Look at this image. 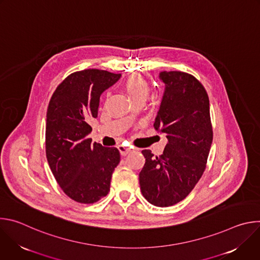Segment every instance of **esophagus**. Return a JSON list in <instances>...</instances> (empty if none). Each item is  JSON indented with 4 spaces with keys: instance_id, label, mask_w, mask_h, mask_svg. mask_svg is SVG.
<instances>
[{
    "instance_id": "esophagus-1",
    "label": "esophagus",
    "mask_w": 260,
    "mask_h": 260,
    "mask_svg": "<svg viewBox=\"0 0 260 260\" xmlns=\"http://www.w3.org/2000/svg\"><path fill=\"white\" fill-rule=\"evenodd\" d=\"M117 148H118V150H119V152H120L121 155H126L127 153L131 152V148L124 147L123 145H119Z\"/></svg>"
}]
</instances>
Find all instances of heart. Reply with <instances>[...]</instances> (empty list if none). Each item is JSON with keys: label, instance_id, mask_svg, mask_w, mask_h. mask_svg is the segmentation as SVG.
Wrapping results in <instances>:
<instances>
[{"label": "heart", "instance_id": "1", "mask_svg": "<svg viewBox=\"0 0 260 260\" xmlns=\"http://www.w3.org/2000/svg\"><path fill=\"white\" fill-rule=\"evenodd\" d=\"M122 86L134 102L140 100L144 101L150 90L149 82L141 74L138 73H132L127 75L123 80Z\"/></svg>", "mask_w": 260, "mask_h": 260}]
</instances>
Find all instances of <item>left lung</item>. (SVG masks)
<instances>
[{
    "mask_svg": "<svg viewBox=\"0 0 260 260\" xmlns=\"http://www.w3.org/2000/svg\"><path fill=\"white\" fill-rule=\"evenodd\" d=\"M159 78L165 94L154 127L168 139L164 153L146 158L139 174L143 197L156 207H170L186 198L203 176L213 127L210 103L204 85L192 75L180 71H164Z\"/></svg>",
    "mask_w": 260,
    "mask_h": 260,
    "instance_id": "left-lung-1",
    "label": "left lung"
}]
</instances>
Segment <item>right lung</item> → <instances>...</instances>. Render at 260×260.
I'll return each mask as SVG.
<instances>
[{"mask_svg": "<svg viewBox=\"0 0 260 260\" xmlns=\"http://www.w3.org/2000/svg\"><path fill=\"white\" fill-rule=\"evenodd\" d=\"M120 76L98 69L74 72L59 83L49 101L46 157L62 191L80 204H93L108 194L111 177L120 161L117 148L92 144L87 138L102 92Z\"/></svg>", "mask_w": 260, "mask_h": 260, "instance_id": "1", "label": "right lung"}]
</instances>
